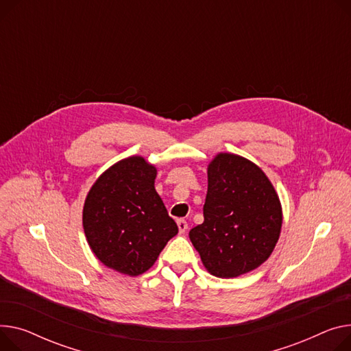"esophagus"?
Listing matches in <instances>:
<instances>
[{
	"label": "esophagus",
	"instance_id": "obj_1",
	"mask_svg": "<svg viewBox=\"0 0 351 351\" xmlns=\"http://www.w3.org/2000/svg\"><path fill=\"white\" fill-rule=\"evenodd\" d=\"M178 227H179V232H184L186 230H188V223H186V220H183V219H179Z\"/></svg>",
	"mask_w": 351,
	"mask_h": 351
}]
</instances>
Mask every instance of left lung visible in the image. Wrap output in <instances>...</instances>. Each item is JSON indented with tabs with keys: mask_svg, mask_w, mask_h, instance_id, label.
<instances>
[{
	"mask_svg": "<svg viewBox=\"0 0 351 351\" xmlns=\"http://www.w3.org/2000/svg\"><path fill=\"white\" fill-rule=\"evenodd\" d=\"M207 179L204 221L189 237L210 274L236 278L260 267L274 251L281 203L265 173L239 155H217Z\"/></svg>",
	"mask_w": 351,
	"mask_h": 351,
	"instance_id": "left-lung-1",
	"label": "left lung"
}]
</instances>
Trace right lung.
I'll list each match as a JSON object with an SVG mask.
<instances>
[{
    "mask_svg": "<svg viewBox=\"0 0 351 351\" xmlns=\"http://www.w3.org/2000/svg\"><path fill=\"white\" fill-rule=\"evenodd\" d=\"M156 169L130 156L107 169L90 189L83 227L97 258L119 272L148 271L178 226L155 191Z\"/></svg>",
    "mask_w": 351,
    "mask_h": 351,
    "instance_id": "right-lung-1",
    "label": "right lung"
}]
</instances>
